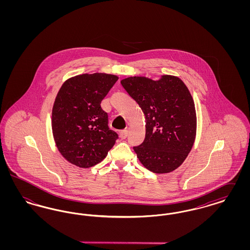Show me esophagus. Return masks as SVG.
Returning <instances> with one entry per match:
<instances>
[{
	"label": "esophagus",
	"instance_id": "1",
	"mask_svg": "<svg viewBox=\"0 0 250 250\" xmlns=\"http://www.w3.org/2000/svg\"><path fill=\"white\" fill-rule=\"evenodd\" d=\"M127 135H128V130H122L120 132V138L122 139V140H125L126 137H127Z\"/></svg>",
	"mask_w": 250,
	"mask_h": 250
}]
</instances>
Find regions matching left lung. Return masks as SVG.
<instances>
[{
    "instance_id": "8db88e82",
    "label": "left lung",
    "mask_w": 250,
    "mask_h": 250,
    "mask_svg": "<svg viewBox=\"0 0 250 250\" xmlns=\"http://www.w3.org/2000/svg\"><path fill=\"white\" fill-rule=\"evenodd\" d=\"M145 115V139L133 149L143 166L155 173L177 168L191 151L196 137V111L188 87L173 76L159 81L130 77L121 81Z\"/></svg>"
}]
</instances>
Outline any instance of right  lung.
Masks as SVG:
<instances>
[{"label":"right lung","mask_w":250,"mask_h":250,"mask_svg":"<svg viewBox=\"0 0 250 250\" xmlns=\"http://www.w3.org/2000/svg\"><path fill=\"white\" fill-rule=\"evenodd\" d=\"M117 81L114 75L95 73L76 76L62 85L52 108V132L60 153L72 164L95 166L118 139L100 105Z\"/></svg>","instance_id":"add662e5"}]
</instances>
